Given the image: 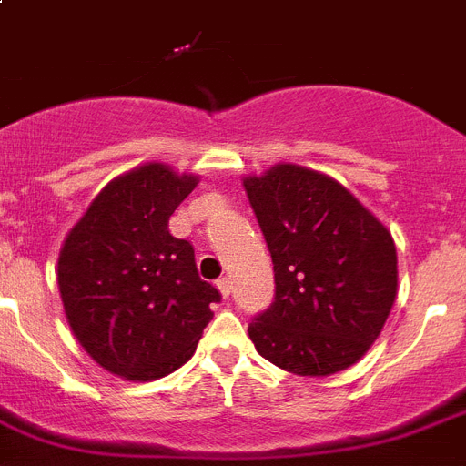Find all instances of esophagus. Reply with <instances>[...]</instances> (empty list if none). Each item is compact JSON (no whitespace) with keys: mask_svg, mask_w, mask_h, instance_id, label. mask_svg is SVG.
<instances>
[{"mask_svg":"<svg viewBox=\"0 0 466 466\" xmlns=\"http://www.w3.org/2000/svg\"><path fill=\"white\" fill-rule=\"evenodd\" d=\"M218 290H220L222 298H229V293H232V281H229L228 277H222L220 281H218Z\"/></svg>","mask_w":466,"mask_h":466,"instance_id":"34e87169","label":"esophagus"}]
</instances>
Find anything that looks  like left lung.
<instances>
[{
  "instance_id": "1",
  "label": "left lung",
  "mask_w": 466,
  "mask_h": 466,
  "mask_svg": "<svg viewBox=\"0 0 466 466\" xmlns=\"http://www.w3.org/2000/svg\"><path fill=\"white\" fill-rule=\"evenodd\" d=\"M272 253V307L248 326L260 356L295 375L354 366L382 333L396 300L390 229L326 173L277 164L244 177Z\"/></svg>"
}]
</instances>
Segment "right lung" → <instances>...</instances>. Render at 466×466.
<instances>
[{"label": "right lung", "mask_w": 466, "mask_h": 466, "mask_svg": "<svg viewBox=\"0 0 466 466\" xmlns=\"http://www.w3.org/2000/svg\"><path fill=\"white\" fill-rule=\"evenodd\" d=\"M199 176L149 161L115 177L67 232L58 289L72 333L107 373L133 382L189 361L213 319L218 289L201 281L194 248L168 218Z\"/></svg>", "instance_id": "1"}]
</instances>
